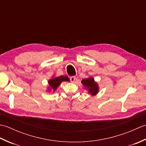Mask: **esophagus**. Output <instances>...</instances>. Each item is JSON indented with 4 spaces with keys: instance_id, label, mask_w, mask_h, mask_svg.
Returning a JSON list of instances; mask_svg holds the SVG:
<instances>
[{
    "instance_id": "1",
    "label": "esophagus",
    "mask_w": 146,
    "mask_h": 146,
    "mask_svg": "<svg viewBox=\"0 0 146 146\" xmlns=\"http://www.w3.org/2000/svg\"><path fill=\"white\" fill-rule=\"evenodd\" d=\"M75 80H76V77L75 76H71L70 77V80H71V82H72V83L75 82Z\"/></svg>"
}]
</instances>
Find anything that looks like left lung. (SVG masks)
Segmentation results:
<instances>
[{
  "instance_id": "8db88e82",
  "label": "left lung",
  "mask_w": 146,
  "mask_h": 146,
  "mask_svg": "<svg viewBox=\"0 0 146 146\" xmlns=\"http://www.w3.org/2000/svg\"><path fill=\"white\" fill-rule=\"evenodd\" d=\"M82 83L84 86V89H85L90 95L95 96L98 93V85L92 76H89L87 78L83 79L82 80Z\"/></svg>"
}]
</instances>
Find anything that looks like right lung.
I'll use <instances>...</instances> for the list:
<instances>
[{"mask_svg":"<svg viewBox=\"0 0 146 146\" xmlns=\"http://www.w3.org/2000/svg\"><path fill=\"white\" fill-rule=\"evenodd\" d=\"M63 82H70V79L67 76H52V78L48 80V86L46 92H51L52 91V92H54Z\"/></svg>","mask_w":146,"mask_h":146,"instance_id":"1","label":"right lung"}]
</instances>
